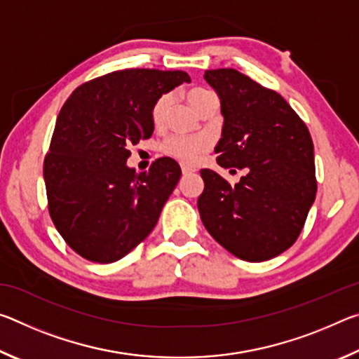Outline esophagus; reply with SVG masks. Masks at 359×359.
Listing matches in <instances>:
<instances>
[{
    "label": "esophagus",
    "mask_w": 359,
    "mask_h": 359,
    "mask_svg": "<svg viewBox=\"0 0 359 359\" xmlns=\"http://www.w3.org/2000/svg\"><path fill=\"white\" fill-rule=\"evenodd\" d=\"M191 172H196V169L193 166H188V165H182V174H191Z\"/></svg>",
    "instance_id": "obj_1"
}]
</instances>
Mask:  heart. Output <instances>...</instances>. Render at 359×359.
Instances as JSON below:
<instances>
[{
    "label": "heart",
    "mask_w": 359,
    "mask_h": 359,
    "mask_svg": "<svg viewBox=\"0 0 359 359\" xmlns=\"http://www.w3.org/2000/svg\"><path fill=\"white\" fill-rule=\"evenodd\" d=\"M210 93L205 92L201 88H194L191 92H188V101L190 104L196 109L204 98H208ZM169 106H171V96L163 95L160 100H158L154 107H151V121L156 126H161L165 123L166 115L169 111ZM209 149V141L203 136H171L163 142V151L168 154L169 156L177 158L185 163H194L201 156L205 150Z\"/></svg>",
    "instance_id": "1"
}]
</instances>
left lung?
Masks as SVG:
<instances>
[{
  "label": "left lung",
  "instance_id": "obj_1",
  "mask_svg": "<svg viewBox=\"0 0 359 359\" xmlns=\"http://www.w3.org/2000/svg\"><path fill=\"white\" fill-rule=\"evenodd\" d=\"M205 82L222 104L223 168L245 169L234 187L203 169L198 210L218 244L244 261H266L294 244L317 194L307 126L274 90L236 69H210Z\"/></svg>",
  "mask_w": 359,
  "mask_h": 359
}]
</instances>
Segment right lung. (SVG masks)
<instances>
[{
	"label": "right lung",
	"instance_id": "add662e5",
	"mask_svg": "<svg viewBox=\"0 0 359 359\" xmlns=\"http://www.w3.org/2000/svg\"><path fill=\"white\" fill-rule=\"evenodd\" d=\"M184 82H190L184 71H114L82 83L66 100L44 180L52 222L82 258L114 263L155 228L180 166L163 156L137 174L126 166L128 147L151 136V107Z\"/></svg>",
	"mask_w": 359,
	"mask_h": 359
}]
</instances>
